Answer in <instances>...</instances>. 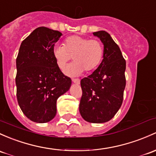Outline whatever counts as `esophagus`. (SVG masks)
I'll list each match as a JSON object with an SVG mask.
<instances>
[{"mask_svg": "<svg viewBox=\"0 0 156 156\" xmlns=\"http://www.w3.org/2000/svg\"><path fill=\"white\" fill-rule=\"evenodd\" d=\"M72 81H73V83H78V84L80 83V80L78 79V78H73V80H72Z\"/></svg>", "mask_w": 156, "mask_h": 156, "instance_id": "obj_1", "label": "esophagus"}]
</instances>
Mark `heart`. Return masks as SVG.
<instances>
[{
	"instance_id": "b5f03b06",
	"label": "heart",
	"mask_w": 156,
	"mask_h": 156,
	"mask_svg": "<svg viewBox=\"0 0 156 156\" xmlns=\"http://www.w3.org/2000/svg\"><path fill=\"white\" fill-rule=\"evenodd\" d=\"M63 45L53 48L52 55L57 66L63 70L73 57L74 63L65 69L69 76H77L83 73L97 68L102 60L104 48L100 41L81 36H71L65 39Z\"/></svg>"
}]
</instances>
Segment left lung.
Masks as SVG:
<instances>
[{"instance_id": "8db88e82", "label": "left lung", "mask_w": 156, "mask_h": 156, "mask_svg": "<svg viewBox=\"0 0 156 156\" xmlns=\"http://www.w3.org/2000/svg\"><path fill=\"white\" fill-rule=\"evenodd\" d=\"M104 45L99 67L81 81L82 96L79 111L84 120L102 123L114 117L121 107L126 87V60L119 46L108 33H93Z\"/></svg>"}]
</instances>
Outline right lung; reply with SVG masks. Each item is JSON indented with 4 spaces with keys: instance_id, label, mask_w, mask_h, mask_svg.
Wrapping results in <instances>:
<instances>
[{
    "instance_id": "right-lung-1",
    "label": "right lung",
    "mask_w": 156,
    "mask_h": 156,
    "mask_svg": "<svg viewBox=\"0 0 156 156\" xmlns=\"http://www.w3.org/2000/svg\"><path fill=\"white\" fill-rule=\"evenodd\" d=\"M62 34L45 27L22 41L16 58V96L24 115L44 123L57 114V100L69 90L71 78L57 66L52 50Z\"/></svg>"
}]
</instances>
